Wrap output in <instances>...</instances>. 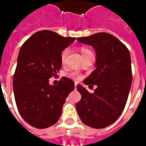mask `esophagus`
Wrapping results in <instances>:
<instances>
[{
	"label": "esophagus",
	"mask_w": 146,
	"mask_h": 146,
	"mask_svg": "<svg viewBox=\"0 0 146 146\" xmlns=\"http://www.w3.org/2000/svg\"><path fill=\"white\" fill-rule=\"evenodd\" d=\"M74 85H75V89H76V86H77V83H75V84H74Z\"/></svg>",
	"instance_id": "34e87169"
}]
</instances>
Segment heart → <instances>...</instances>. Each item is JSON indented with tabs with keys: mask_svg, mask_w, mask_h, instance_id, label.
Listing matches in <instances>:
<instances>
[{
	"mask_svg": "<svg viewBox=\"0 0 146 146\" xmlns=\"http://www.w3.org/2000/svg\"><path fill=\"white\" fill-rule=\"evenodd\" d=\"M68 52H69V50H68V49H64L63 51L61 52L60 59L62 63H64V62H65V60H66V58L67 54H68ZM80 52H81L83 57H84V55L88 54V53H90V52H92V51H91L88 48L82 46V47L80 48ZM68 76H69L70 78H71V79L74 80H80L81 79V76H80L79 73H76V72H73V73H69V74H68Z\"/></svg>",
	"mask_w": 146,
	"mask_h": 146,
	"instance_id": "heart-1",
	"label": "heart"
}]
</instances>
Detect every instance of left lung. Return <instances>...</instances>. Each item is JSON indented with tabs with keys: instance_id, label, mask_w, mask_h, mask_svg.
Wrapping results in <instances>:
<instances>
[{
	"instance_id": "obj_1",
	"label": "left lung",
	"mask_w": 146,
	"mask_h": 146,
	"mask_svg": "<svg viewBox=\"0 0 146 146\" xmlns=\"http://www.w3.org/2000/svg\"><path fill=\"white\" fill-rule=\"evenodd\" d=\"M77 40L91 45L96 51V69L84 83L89 88H97L92 94L82 86H76L81 95L76 111L84 124L104 128L119 118L127 103L132 83L130 52L122 42L108 33L79 37Z\"/></svg>"
}]
</instances>
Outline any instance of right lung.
<instances>
[{
	"label": "right lung",
	"instance_id": "right-lung-1",
	"mask_svg": "<svg viewBox=\"0 0 146 146\" xmlns=\"http://www.w3.org/2000/svg\"><path fill=\"white\" fill-rule=\"evenodd\" d=\"M76 37H64L51 30L38 31L24 42L13 76V90L23 119L39 129L54 125L60 117L74 82L63 76L56 86L49 79L62 67L60 55Z\"/></svg>",
	"mask_w": 146,
	"mask_h": 146
}]
</instances>
